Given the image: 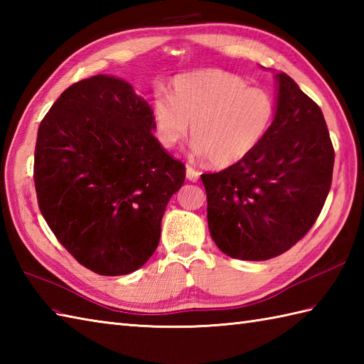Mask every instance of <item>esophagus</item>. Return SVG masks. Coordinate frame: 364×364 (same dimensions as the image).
<instances>
[{
	"instance_id": "34e87169",
	"label": "esophagus",
	"mask_w": 364,
	"mask_h": 364,
	"mask_svg": "<svg viewBox=\"0 0 364 364\" xmlns=\"http://www.w3.org/2000/svg\"><path fill=\"white\" fill-rule=\"evenodd\" d=\"M186 178H188L189 181L196 183V181H198V178H200V172H198V170H196L194 167L186 166Z\"/></svg>"
}]
</instances>
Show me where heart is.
I'll list each match as a JSON object with an SVG mask.
<instances>
[{"instance_id": "1", "label": "heart", "mask_w": 364, "mask_h": 364, "mask_svg": "<svg viewBox=\"0 0 364 364\" xmlns=\"http://www.w3.org/2000/svg\"><path fill=\"white\" fill-rule=\"evenodd\" d=\"M156 139L173 149L188 136L189 123L198 156L225 168L257 149L272 125L275 103L269 92L247 87L241 76L223 70H202L176 78L170 97L153 102Z\"/></svg>"}]
</instances>
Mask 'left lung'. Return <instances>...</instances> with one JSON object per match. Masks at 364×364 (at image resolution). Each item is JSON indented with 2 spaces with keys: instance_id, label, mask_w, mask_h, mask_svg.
<instances>
[{
  "instance_id": "obj_1",
  "label": "left lung",
  "mask_w": 364,
  "mask_h": 364,
  "mask_svg": "<svg viewBox=\"0 0 364 364\" xmlns=\"http://www.w3.org/2000/svg\"><path fill=\"white\" fill-rule=\"evenodd\" d=\"M275 115L249 156L202 175L213 241L231 258L264 261L289 250L318 219L335 151L321 107L286 73L275 75Z\"/></svg>"
}]
</instances>
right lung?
<instances>
[{"label": "right lung", "mask_w": 364, "mask_h": 364, "mask_svg": "<svg viewBox=\"0 0 364 364\" xmlns=\"http://www.w3.org/2000/svg\"><path fill=\"white\" fill-rule=\"evenodd\" d=\"M153 129L149 103L111 75L64 90L38 127V208L58 241L92 272H134L159 244L162 215L186 168Z\"/></svg>", "instance_id": "right-lung-1"}]
</instances>
